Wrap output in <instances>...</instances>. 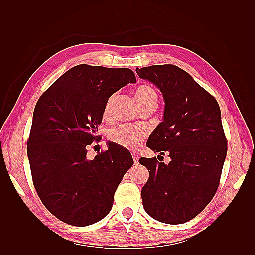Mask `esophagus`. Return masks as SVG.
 Segmentation results:
<instances>
[{
	"mask_svg": "<svg viewBox=\"0 0 255 255\" xmlns=\"http://www.w3.org/2000/svg\"><path fill=\"white\" fill-rule=\"evenodd\" d=\"M133 159H134L135 165H137L138 164V159H139V157H138V155H135V154H133Z\"/></svg>",
	"mask_w": 255,
	"mask_h": 255,
	"instance_id": "1",
	"label": "esophagus"
}]
</instances>
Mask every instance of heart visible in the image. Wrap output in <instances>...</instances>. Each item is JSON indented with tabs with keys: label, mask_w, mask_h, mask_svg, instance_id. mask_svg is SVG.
I'll list each match as a JSON object with an SVG mask.
<instances>
[{
	"label": "heart",
	"mask_w": 255,
	"mask_h": 255,
	"mask_svg": "<svg viewBox=\"0 0 255 255\" xmlns=\"http://www.w3.org/2000/svg\"><path fill=\"white\" fill-rule=\"evenodd\" d=\"M135 96L139 105L143 104L144 102L150 101V100H156L157 101L156 91L152 87L148 86V85H141V86L138 87L135 92ZM113 101H114V96H112L106 101V104L104 106V116H109L111 114ZM145 137H146L145 128L139 127V126L123 125L114 128L110 133V139L113 142L117 143L127 149L137 148Z\"/></svg>",
	"instance_id": "obj_1"
}]
</instances>
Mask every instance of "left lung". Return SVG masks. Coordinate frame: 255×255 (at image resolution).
<instances>
[{"mask_svg": "<svg viewBox=\"0 0 255 255\" xmlns=\"http://www.w3.org/2000/svg\"><path fill=\"white\" fill-rule=\"evenodd\" d=\"M136 72L155 85L165 102L163 121L146 146L170 157L169 164L156 157L139 159L149 170L142 204L155 220L180 225L201 213L218 188L228 149L219 105L174 65L137 68Z\"/></svg>", "mask_w": 255, "mask_h": 255, "instance_id": "8db88e82", "label": "left lung"}]
</instances>
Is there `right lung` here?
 <instances>
[{"label": "right lung", "mask_w": 255, "mask_h": 255, "mask_svg": "<svg viewBox=\"0 0 255 255\" xmlns=\"http://www.w3.org/2000/svg\"><path fill=\"white\" fill-rule=\"evenodd\" d=\"M136 83L128 68L78 65L54 82L38 100L27 141L33 183L44 206L71 226L86 227L112 210L114 195L134 160L128 149L107 142L87 157L98 141L110 97Z\"/></svg>", "instance_id": "obj_1"}]
</instances>
